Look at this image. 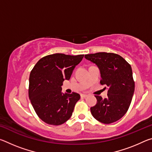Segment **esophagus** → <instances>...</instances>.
I'll use <instances>...</instances> for the list:
<instances>
[{"mask_svg":"<svg viewBox=\"0 0 152 152\" xmlns=\"http://www.w3.org/2000/svg\"><path fill=\"white\" fill-rule=\"evenodd\" d=\"M80 96H81L82 98H86V97L88 96V95L85 94H82L80 95Z\"/></svg>","mask_w":152,"mask_h":152,"instance_id":"34e87169","label":"esophagus"}]
</instances>
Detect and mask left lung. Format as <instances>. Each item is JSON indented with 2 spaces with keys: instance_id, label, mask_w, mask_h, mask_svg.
<instances>
[{
  "instance_id": "1",
  "label": "left lung",
  "mask_w": 152,
  "mask_h": 152,
  "mask_svg": "<svg viewBox=\"0 0 152 152\" xmlns=\"http://www.w3.org/2000/svg\"><path fill=\"white\" fill-rule=\"evenodd\" d=\"M84 58L98 66L101 77L100 82L108 87L106 99L95 96L97 102L91 108L92 115L104 124L117 121L127 113L134 93L132 67L121 56L113 53H91Z\"/></svg>"
}]
</instances>
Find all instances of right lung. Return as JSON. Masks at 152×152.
Returning a JSON list of instances; mask_svg holds the SVG:
<instances>
[{
    "mask_svg": "<svg viewBox=\"0 0 152 152\" xmlns=\"http://www.w3.org/2000/svg\"><path fill=\"white\" fill-rule=\"evenodd\" d=\"M83 58L84 55L54 53L40 59L33 67L29 76V97L43 121L60 125L71 117L80 96L76 92L63 93L61 86L65 80H70Z\"/></svg>",
    "mask_w": 152,
    "mask_h": 152,
    "instance_id": "right-lung-1",
    "label": "right lung"
}]
</instances>
